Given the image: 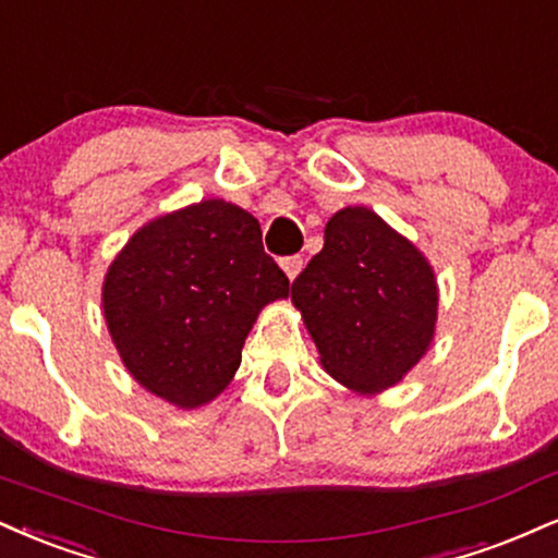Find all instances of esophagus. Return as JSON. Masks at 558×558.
Returning <instances> with one entry per match:
<instances>
[{
    "label": "esophagus",
    "mask_w": 558,
    "mask_h": 558,
    "mask_svg": "<svg viewBox=\"0 0 558 558\" xmlns=\"http://www.w3.org/2000/svg\"><path fill=\"white\" fill-rule=\"evenodd\" d=\"M280 267H283L288 280H293L301 272V267H304V257H301V254H291V257L280 259Z\"/></svg>",
    "instance_id": "34e87169"
}]
</instances>
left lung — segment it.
I'll return each instance as SVG.
<instances>
[{"mask_svg": "<svg viewBox=\"0 0 558 558\" xmlns=\"http://www.w3.org/2000/svg\"><path fill=\"white\" fill-rule=\"evenodd\" d=\"M291 299L327 372L359 392L400 381L434 338L432 267L366 207L327 220L325 246L293 280Z\"/></svg>", "mask_w": 558, "mask_h": 558, "instance_id": "left-lung-1", "label": "left lung"}]
</instances>
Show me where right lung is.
Masks as SVG:
<instances>
[{"instance_id":"add662e5","label":"right lung","mask_w":558,"mask_h":558,"mask_svg":"<svg viewBox=\"0 0 558 558\" xmlns=\"http://www.w3.org/2000/svg\"><path fill=\"white\" fill-rule=\"evenodd\" d=\"M286 296L257 218L205 199L134 233L106 275L104 312L132 377L197 408L236 374L259 308Z\"/></svg>"}]
</instances>
